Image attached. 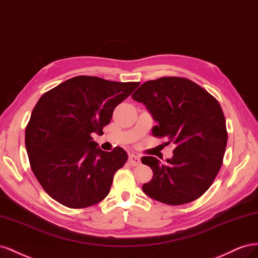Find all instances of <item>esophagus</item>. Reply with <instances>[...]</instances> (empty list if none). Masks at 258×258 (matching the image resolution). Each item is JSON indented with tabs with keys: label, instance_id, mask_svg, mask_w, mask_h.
I'll list each match as a JSON object with an SVG mask.
<instances>
[{
	"label": "esophagus",
	"instance_id": "1",
	"mask_svg": "<svg viewBox=\"0 0 258 258\" xmlns=\"http://www.w3.org/2000/svg\"><path fill=\"white\" fill-rule=\"evenodd\" d=\"M128 163L132 166H137V165L141 164V158H139L138 156H136V154H130Z\"/></svg>",
	"mask_w": 258,
	"mask_h": 258
}]
</instances>
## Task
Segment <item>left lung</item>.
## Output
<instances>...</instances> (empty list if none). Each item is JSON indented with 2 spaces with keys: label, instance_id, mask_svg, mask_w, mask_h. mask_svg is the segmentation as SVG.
<instances>
[{
  "label": "left lung",
  "instance_id": "1",
  "mask_svg": "<svg viewBox=\"0 0 258 258\" xmlns=\"http://www.w3.org/2000/svg\"><path fill=\"white\" fill-rule=\"evenodd\" d=\"M132 98L146 105L158 122L152 135L176 146L173 158L164 163L154 157L142 158L153 172L143 185L144 192L168 205L197 200L223 164L228 134L219 102L200 85L179 77L147 81Z\"/></svg>",
  "mask_w": 258,
  "mask_h": 258
}]
</instances>
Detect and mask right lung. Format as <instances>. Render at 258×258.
I'll list each match as a JSON object with an SVG mask.
<instances>
[{"label": "right lung", "mask_w": 258, "mask_h": 258, "mask_svg": "<svg viewBox=\"0 0 258 258\" xmlns=\"http://www.w3.org/2000/svg\"><path fill=\"white\" fill-rule=\"evenodd\" d=\"M138 85L79 76L36 102L26 127V149L36 179L58 203L84 209L108 196L127 153L120 147L102 151L92 134H104L114 108Z\"/></svg>", "instance_id": "right-lung-1"}]
</instances>
